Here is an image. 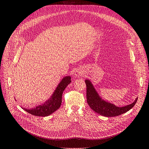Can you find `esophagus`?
Segmentation results:
<instances>
[{"label":"esophagus","mask_w":149,"mask_h":149,"mask_svg":"<svg viewBox=\"0 0 149 149\" xmlns=\"http://www.w3.org/2000/svg\"><path fill=\"white\" fill-rule=\"evenodd\" d=\"M82 74H83V70L82 69H77L75 71V75L76 76H81L82 75Z\"/></svg>","instance_id":"1"}]
</instances>
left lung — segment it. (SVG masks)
<instances>
[{
  "label": "left lung",
  "mask_w": 149,
  "mask_h": 149,
  "mask_svg": "<svg viewBox=\"0 0 149 149\" xmlns=\"http://www.w3.org/2000/svg\"><path fill=\"white\" fill-rule=\"evenodd\" d=\"M86 84V98L89 107L93 111L104 116H116L129 111L136 104V98L133 103L124 106L117 107L113 104L107 103L99 97L92 84L89 80H85Z\"/></svg>",
  "instance_id": "1"
}]
</instances>
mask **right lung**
I'll return each instance as SVG.
<instances>
[{"mask_svg":"<svg viewBox=\"0 0 149 149\" xmlns=\"http://www.w3.org/2000/svg\"><path fill=\"white\" fill-rule=\"evenodd\" d=\"M69 76L64 77L58 85L51 98L42 105L33 109L23 108L29 113L37 116H46L51 115L60 107L62 101V94L67 86L71 82Z\"/></svg>","mask_w":149,"mask_h":149,"instance_id":"1","label":"right lung"}]
</instances>
